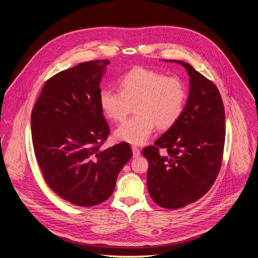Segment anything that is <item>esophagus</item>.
<instances>
[{
  "label": "esophagus",
  "mask_w": 258,
  "mask_h": 258,
  "mask_svg": "<svg viewBox=\"0 0 258 258\" xmlns=\"http://www.w3.org/2000/svg\"><path fill=\"white\" fill-rule=\"evenodd\" d=\"M132 150H133V156H134V158H137V157L140 156L141 152H140V149H139V148H137V147L133 146V147H132Z\"/></svg>",
  "instance_id": "34e87169"
}]
</instances>
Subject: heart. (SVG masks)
<instances>
[{"label": "heart", "instance_id": "b5f03b06", "mask_svg": "<svg viewBox=\"0 0 258 258\" xmlns=\"http://www.w3.org/2000/svg\"><path fill=\"white\" fill-rule=\"evenodd\" d=\"M120 91L103 89L99 104L111 120L122 121L133 111L137 114L115 131V138L134 145L148 141L157 125L160 130L172 126L181 116L187 102V89L176 77L137 67L119 80Z\"/></svg>", "mask_w": 258, "mask_h": 258}]
</instances>
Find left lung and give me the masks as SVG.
I'll use <instances>...</instances> for the list:
<instances>
[{
  "label": "left lung",
  "instance_id": "1",
  "mask_svg": "<svg viewBox=\"0 0 258 258\" xmlns=\"http://www.w3.org/2000/svg\"><path fill=\"white\" fill-rule=\"evenodd\" d=\"M171 62L186 68L189 97L179 119L142 153L149 162L147 187L152 200L176 209L199 200L215 181L224 154L226 114L211 81L186 62Z\"/></svg>",
  "mask_w": 258,
  "mask_h": 258
}]
</instances>
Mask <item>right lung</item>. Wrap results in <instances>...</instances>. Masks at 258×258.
I'll use <instances>...</instances> for the list:
<instances>
[{
  "label": "right lung",
  "mask_w": 258,
  "mask_h": 258,
  "mask_svg": "<svg viewBox=\"0 0 258 258\" xmlns=\"http://www.w3.org/2000/svg\"><path fill=\"white\" fill-rule=\"evenodd\" d=\"M108 60L80 63L49 79L31 112V137L48 186L83 207L112 195L117 175L132 158L127 143L103 149L110 133L99 104Z\"/></svg>",
  "instance_id": "1"
}]
</instances>
